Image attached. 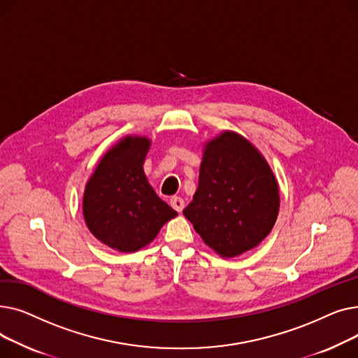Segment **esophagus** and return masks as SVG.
Masks as SVG:
<instances>
[{"label":"esophagus","instance_id":"1","mask_svg":"<svg viewBox=\"0 0 358 358\" xmlns=\"http://www.w3.org/2000/svg\"><path fill=\"white\" fill-rule=\"evenodd\" d=\"M169 204H171L178 213H181L184 209V200L181 197H173L171 201H169Z\"/></svg>","mask_w":358,"mask_h":358}]
</instances>
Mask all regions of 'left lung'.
Returning a JSON list of instances; mask_svg holds the SVG:
<instances>
[{
  "mask_svg": "<svg viewBox=\"0 0 358 358\" xmlns=\"http://www.w3.org/2000/svg\"><path fill=\"white\" fill-rule=\"evenodd\" d=\"M278 184L266 158L242 135L223 130L203 146L199 185L182 210L217 255H241L264 239L278 216Z\"/></svg>",
  "mask_w": 358,
  "mask_h": 358,
  "instance_id": "left-lung-1",
  "label": "left lung"
}]
</instances>
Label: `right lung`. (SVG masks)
<instances>
[{"label": "right lung", "instance_id": "obj_1", "mask_svg": "<svg viewBox=\"0 0 358 358\" xmlns=\"http://www.w3.org/2000/svg\"><path fill=\"white\" fill-rule=\"evenodd\" d=\"M146 136L127 135L101 157L85 184L83 215L90 232L120 252H136L152 242L178 213L149 184L143 162Z\"/></svg>", "mask_w": 358, "mask_h": 358}]
</instances>
